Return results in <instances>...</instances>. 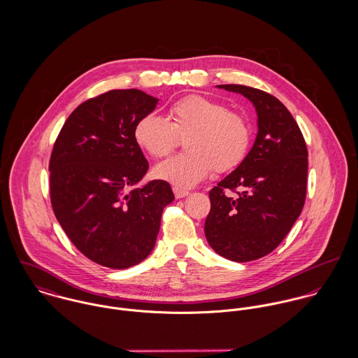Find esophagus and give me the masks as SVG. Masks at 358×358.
Masks as SVG:
<instances>
[{
	"label": "esophagus",
	"mask_w": 358,
	"mask_h": 358,
	"mask_svg": "<svg viewBox=\"0 0 358 358\" xmlns=\"http://www.w3.org/2000/svg\"><path fill=\"white\" fill-rule=\"evenodd\" d=\"M173 194L176 199H183L186 196H189V192L185 189H179V187H173Z\"/></svg>",
	"instance_id": "obj_1"
}]
</instances>
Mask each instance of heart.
<instances>
[{
	"label": "heart",
	"mask_w": 358,
	"mask_h": 358,
	"mask_svg": "<svg viewBox=\"0 0 358 358\" xmlns=\"http://www.w3.org/2000/svg\"><path fill=\"white\" fill-rule=\"evenodd\" d=\"M136 143L154 158L165 157L186 138V153L168 158L154 175L176 187H193L213 171L229 172L247 157L252 131L248 120L224 103L189 95L171 104L168 118L143 115L135 125Z\"/></svg>",
	"instance_id": "heart-1"
}]
</instances>
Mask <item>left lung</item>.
I'll return each mask as SVG.
<instances>
[{
  "instance_id": "obj_1",
  "label": "left lung",
  "mask_w": 358,
  "mask_h": 358,
  "mask_svg": "<svg viewBox=\"0 0 358 358\" xmlns=\"http://www.w3.org/2000/svg\"><path fill=\"white\" fill-rule=\"evenodd\" d=\"M217 88L254 103L257 135L244 161L209 192L205 237L216 254L250 262L274 251L303 209L306 142L292 114L273 95L245 85Z\"/></svg>"
}]
</instances>
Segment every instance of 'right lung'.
Listing matches in <instances>:
<instances>
[{
    "label": "right lung",
    "mask_w": 358,
    "mask_h": 358,
    "mask_svg": "<svg viewBox=\"0 0 358 358\" xmlns=\"http://www.w3.org/2000/svg\"><path fill=\"white\" fill-rule=\"evenodd\" d=\"M158 102L139 90H113L81 103L52 149L50 193L57 222L92 262L128 268L153 251L164 208L175 199L165 180L132 189L149 169L135 125Z\"/></svg>",
    "instance_id": "1"
}]
</instances>
